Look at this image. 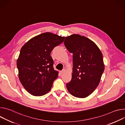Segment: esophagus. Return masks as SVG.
<instances>
[{"label":"esophagus","instance_id":"1","mask_svg":"<svg viewBox=\"0 0 125 125\" xmlns=\"http://www.w3.org/2000/svg\"><path fill=\"white\" fill-rule=\"evenodd\" d=\"M65 71H66V70L65 69H63V70L60 71V73H61V74H63V73H64L65 72Z\"/></svg>","mask_w":125,"mask_h":125}]
</instances>
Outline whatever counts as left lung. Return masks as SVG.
<instances>
[{"mask_svg": "<svg viewBox=\"0 0 125 125\" xmlns=\"http://www.w3.org/2000/svg\"><path fill=\"white\" fill-rule=\"evenodd\" d=\"M64 44L73 53V73L71 81L66 84L73 96L85 98L98 85L104 70L103 55L96 44L78 34L65 38Z\"/></svg>", "mask_w": 125, "mask_h": 125, "instance_id": "8db88e82", "label": "left lung"}]
</instances>
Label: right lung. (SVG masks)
<instances>
[{
    "label": "right lung",
    "mask_w": 125,
    "mask_h": 125,
    "mask_svg": "<svg viewBox=\"0 0 125 125\" xmlns=\"http://www.w3.org/2000/svg\"><path fill=\"white\" fill-rule=\"evenodd\" d=\"M65 37L46 32L37 35L22 47L17 67L20 81L34 96H42L51 90L58 72L53 68L51 51L62 43Z\"/></svg>",
    "instance_id": "obj_1"
}]
</instances>
